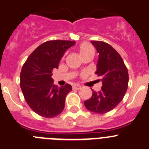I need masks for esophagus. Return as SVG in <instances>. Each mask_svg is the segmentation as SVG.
<instances>
[{"label": "esophagus", "instance_id": "1", "mask_svg": "<svg viewBox=\"0 0 149 149\" xmlns=\"http://www.w3.org/2000/svg\"><path fill=\"white\" fill-rule=\"evenodd\" d=\"M81 88V86L79 85V84H75V85L73 86V89L74 90H80Z\"/></svg>", "mask_w": 149, "mask_h": 149}]
</instances>
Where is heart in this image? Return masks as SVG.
<instances>
[{
	"label": "heart",
	"instance_id": "b5f03b06",
	"mask_svg": "<svg viewBox=\"0 0 149 149\" xmlns=\"http://www.w3.org/2000/svg\"><path fill=\"white\" fill-rule=\"evenodd\" d=\"M78 50H79V52L81 56H85L89 54H94V52H95L93 47L87 42L81 43V45H79Z\"/></svg>",
	"mask_w": 149,
	"mask_h": 149
}]
</instances>
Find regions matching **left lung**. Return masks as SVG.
<instances>
[{
    "label": "left lung",
    "mask_w": 149,
    "mask_h": 149,
    "mask_svg": "<svg viewBox=\"0 0 149 149\" xmlns=\"http://www.w3.org/2000/svg\"><path fill=\"white\" fill-rule=\"evenodd\" d=\"M98 53L95 74L101 78L99 92L93 90V95L84 101L90 112L104 114L109 112L122 101L129 83L127 68L120 54L108 43L91 41Z\"/></svg>",
    "instance_id": "8db88e82"
}]
</instances>
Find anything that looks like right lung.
I'll list each match as a JSON object with an SVG mask.
<instances>
[{
    "mask_svg": "<svg viewBox=\"0 0 149 149\" xmlns=\"http://www.w3.org/2000/svg\"><path fill=\"white\" fill-rule=\"evenodd\" d=\"M75 41L52 40L42 43L30 54L22 68L20 88L31 109L44 118H54L63 111L70 84H54L52 71L58 69L65 51Z\"/></svg>",
    "mask_w": 149,
    "mask_h": 149,
    "instance_id": "add662e5",
    "label": "right lung"
}]
</instances>
